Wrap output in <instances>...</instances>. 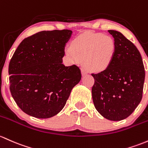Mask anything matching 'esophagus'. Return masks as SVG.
<instances>
[{
	"label": "esophagus",
	"instance_id": "1",
	"mask_svg": "<svg viewBox=\"0 0 148 148\" xmlns=\"http://www.w3.org/2000/svg\"><path fill=\"white\" fill-rule=\"evenodd\" d=\"M88 71L86 67H82V75H86V74H88Z\"/></svg>",
	"mask_w": 148,
	"mask_h": 148
}]
</instances>
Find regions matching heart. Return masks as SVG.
Wrapping results in <instances>:
<instances>
[{
    "label": "heart",
    "instance_id": "b5f03b06",
    "mask_svg": "<svg viewBox=\"0 0 148 148\" xmlns=\"http://www.w3.org/2000/svg\"><path fill=\"white\" fill-rule=\"evenodd\" d=\"M71 49H66L68 56L84 60L90 70L106 69L112 60L114 43L111 37L102 34L86 32L73 40Z\"/></svg>",
    "mask_w": 148,
    "mask_h": 148
}]
</instances>
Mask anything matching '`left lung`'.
<instances>
[{"label":"left lung","mask_w":148,"mask_h":148,"mask_svg":"<svg viewBox=\"0 0 148 148\" xmlns=\"http://www.w3.org/2000/svg\"><path fill=\"white\" fill-rule=\"evenodd\" d=\"M108 32L114 40V53L106 69L91 74L95 79L92 101L102 116L120 121L131 115L140 103L145 71L136 45L117 31Z\"/></svg>","instance_id":"left-lung-1"}]
</instances>
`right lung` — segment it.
I'll return each mask as SVG.
<instances>
[{
	"instance_id": "right-lung-1",
	"label": "right lung",
	"mask_w": 148,
	"mask_h": 148,
	"mask_svg": "<svg viewBox=\"0 0 148 148\" xmlns=\"http://www.w3.org/2000/svg\"><path fill=\"white\" fill-rule=\"evenodd\" d=\"M71 30L43 31L25 38L10 61V90L24 112L39 119L62 110L82 74L76 64H62Z\"/></svg>"
}]
</instances>
